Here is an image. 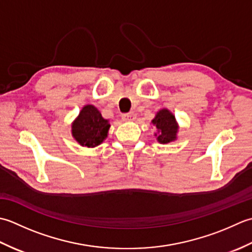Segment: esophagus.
<instances>
[{
    "instance_id": "obj_1",
    "label": "esophagus",
    "mask_w": 252,
    "mask_h": 252,
    "mask_svg": "<svg viewBox=\"0 0 252 252\" xmlns=\"http://www.w3.org/2000/svg\"><path fill=\"white\" fill-rule=\"evenodd\" d=\"M135 117H136L135 113H132V112L125 113V114H123V115H122V119L124 120L125 122H130V121H133V120H135Z\"/></svg>"
}]
</instances>
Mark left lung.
<instances>
[{
    "label": "left lung",
    "instance_id": "left-lung-1",
    "mask_svg": "<svg viewBox=\"0 0 252 252\" xmlns=\"http://www.w3.org/2000/svg\"><path fill=\"white\" fill-rule=\"evenodd\" d=\"M153 125L157 127L158 132H156L157 140L160 143H168L176 140L178 125L171 112L166 109L160 110L155 119L151 121Z\"/></svg>",
    "mask_w": 252,
    "mask_h": 252
}]
</instances>
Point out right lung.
Returning a JSON list of instances; mask_svg holds the SVG:
<instances>
[{
  "label": "right lung",
  "mask_w": 252,
  "mask_h": 252,
  "mask_svg": "<svg viewBox=\"0 0 252 252\" xmlns=\"http://www.w3.org/2000/svg\"><path fill=\"white\" fill-rule=\"evenodd\" d=\"M110 126L109 121L102 117L100 111L88 104L81 109L71 125V135L80 146L94 148L103 142Z\"/></svg>",
  "instance_id": "right-lung-1"
}]
</instances>
